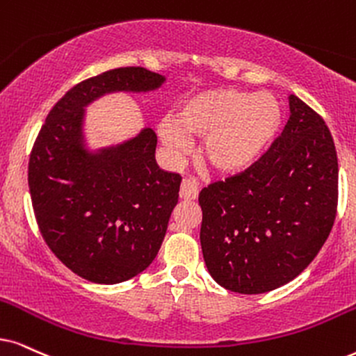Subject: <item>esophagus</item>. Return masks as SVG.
<instances>
[{
  "mask_svg": "<svg viewBox=\"0 0 356 356\" xmlns=\"http://www.w3.org/2000/svg\"><path fill=\"white\" fill-rule=\"evenodd\" d=\"M199 197V188H197L195 179H184L181 184V199L195 200Z\"/></svg>",
  "mask_w": 356,
  "mask_h": 356,
  "instance_id": "esophagus-1",
  "label": "esophagus"
}]
</instances>
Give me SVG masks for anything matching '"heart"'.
I'll use <instances>...</instances> for the list:
<instances>
[{
    "label": "heart",
    "instance_id": "1",
    "mask_svg": "<svg viewBox=\"0 0 356 356\" xmlns=\"http://www.w3.org/2000/svg\"><path fill=\"white\" fill-rule=\"evenodd\" d=\"M177 124L159 128L164 145L184 149L187 138H205L202 154L220 174H240L253 168L281 131L284 113L271 93L225 87L188 97L177 110Z\"/></svg>",
    "mask_w": 356,
    "mask_h": 356
}]
</instances>
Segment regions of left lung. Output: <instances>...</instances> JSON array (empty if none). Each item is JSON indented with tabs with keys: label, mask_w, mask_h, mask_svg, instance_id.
Returning <instances> with one entry per match:
<instances>
[{
	"label": "left lung",
	"mask_w": 356,
	"mask_h": 356,
	"mask_svg": "<svg viewBox=\"0 0 356 356\" xmlns=\"http://www.w3.org/2000/svg\"><path fill=\"white\" fill-rule=\"evenodd\" d=\"M281 136L253 168L199 193L200 245L225 289L261 294L287 284L327 241L339 204L330 129L296 95Z\"/></svg>",
	"instance_id": "8db88e82"
}]
</instances>
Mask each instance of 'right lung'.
I'll return each instance as SVG.
<instances>
[{
  "instance_id": "obj_1",
  "label": "right lung",
  "mask_w": 356,
  "mask_h": 356,
  "mask_svg": "<svg viewBox=\"0 0 356 356\" xmlns=\"http://www.w3.org/2000/svg\"><path fill=\"white\" fill-rule=\"evenodd\" d=\"M164 77L120 67L72 87L49 111L29 157L28 182L38 227L70 271L116 284L156 258L182 177L156 164L157 136L143 129L118 147H82L83 106L108 92H147Z\"/></svg>"
}]
</instances>
